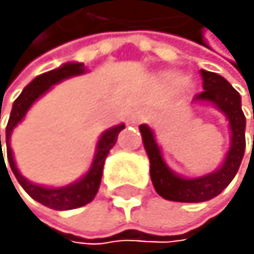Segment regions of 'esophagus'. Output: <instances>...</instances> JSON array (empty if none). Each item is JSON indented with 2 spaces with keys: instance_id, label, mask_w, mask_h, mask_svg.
Listing matches in <instances>:
<instances>
[{
  "instance_id": "esophagus-1",
  "label": "esophagus",
  "mask_w": 254,
  "mask_h": 254,
  "mask_svg": "<svg viewBox=\"0 0 254 254\" xmlns=\"http://www.w3.org/2000/svg\"><path fill=\"white\" fill-rule=\"evenodd\" d=\"M143 118H144L143 111H134L133 115H131V121H141Z\"/></svg>"
}]
</instances>
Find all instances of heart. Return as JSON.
Here are the masks:
<instances>
[{
    "label": "heart",
    "instance_id": "b5f03b06",
    "mask_svg": "<svg viewBox=\"0 0 254 254\" xmlns=\"http://www.w3.org/2000/svg\"><path fill=\"white\" fill-rule=\"evenodd\" d=\"M163 79H165V83L171 84V86H180V84L190 86L188 79H185L183 76L180 73H176V71H166V73H163Z\"/></svg>",
    "mask_w": 254,
    "mask_h": 254
}]
</instances>
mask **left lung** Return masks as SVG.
<instances>
[{
	"label": "left lung",
	"mask_w": 254,
	"mask_h": 254,
	"mask_svg": "<svg viewBox=\"0 0 254 254\" xmlns=\"http://www.w3.org/2000/svg\"><path fill=\"white\" fill-rule=\"evenodd\" d=\"M203 79V91L196 94V101H208L213 103L218 110H221L230 121L231 129V146L226 154V160L220 170L209 173L206 176L199 178H181L175 175L166 163L163 161L161 151L154 141L153 131L146 125L139 126L143 136L144 149L149 158V175H151L153 186L156 193L170 201H181V203H199L208 201L221 193L235 175L238 173V168L243 160L246 139H245V126L246 118L241 110V98L240 93L226 81L223 76L211 73V71H199ZM254 120V108H253ZM254 138V136H253ZM254 148V144H253Z\"/></svg>",
	"instance_id": "obj_1"
}]
</instances>
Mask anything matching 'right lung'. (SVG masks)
<instances>
[{"mask_svg":"<svg viewBox=\"0 0 254 254\" xmlns=\"http://www.w3.org/2000/svg\"><path fill=\"white\" fill-rule=\"evenodd\" d=\"M81 73H84L83 63H66L61 66V68L48 71V73L34 78L13 103V110H11L8 126H6V153H8V163L11 166V171L14 173L18 183L23 186V190L26 191L29 196L33 199H36L38 203L45 204V206L53 208V209H73V208L84 206V204H88L89 201H93V198L96 196L98 190H100L105 160H106L108 153H110V149L115 146L116 138H118L120 131L125 128V125L115 126V128L108 129L101 134L100 141H98V148H96V156H94V161L91 168H89V171L79 181H76L73 185L63 186V188H45V186L29 183L26 178H23L21 173L18 171V168L14 165L13 151H11V148H9V136L14 126L24 118L29 106H31L41 94H45L53 84L60 83L61 79H66V78H69V76H76ZM1 165H4L6 168L3 148H1L0 134V168ZM6 171H8V168H6ZM8 176H9V173H8Z\"/></svg>","mask_w":254,"mask_h":254,"instance_id":"obj_1","label":"right lung"}]
</instances>
